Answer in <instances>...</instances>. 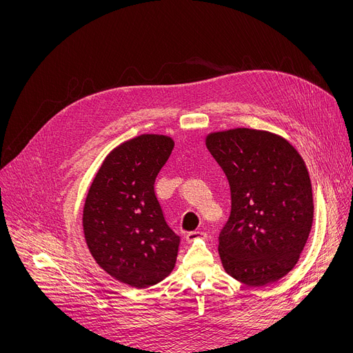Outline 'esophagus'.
Instances as JSON below:
<instances>
[{
  "mask_svg": "<svg viewBox=\"0 0 353 353\" xmlns=\"http://www.w3.org/2000/svg\"><path fill=\"white\" fill-rule=\"evenodd\" d=\"M185 238H187L188 242H193V241H197V239H204V238H207V232H204V231H191V232L187 234Z\"/></svg>",
  "mask_w": 353,
  "mask_h": 353,
  "instance_id": "esophagus-1",
  "label": "esophagus"
}]
</instances>
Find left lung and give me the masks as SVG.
Listing matches in <instances>:
<instances>
[{
	"instance_id": "1",
	"label": "left lung",
	"mask_w": 353,
	"mask_h": 353,
	"mask_svg": "<svg viewBox=\"0 0 353 353\" xmlns=\"http://www.w3.org/2000/svg\"><path fill=\"white\" fill-rule=\"evenodd\" d=\"M207 148L227 174L231 214L218 236L223 269L252 287L290 272L314 218L310 176L285 139L238 128L207 137Z\"/></svg>"
}]
</instances>
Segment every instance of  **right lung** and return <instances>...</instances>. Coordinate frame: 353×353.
Listing matches in <instances>:
<instances>
[{
  "mask_svg": "<svg viewBox=\"0 0 353 353\" xmlns=\"http://www.w3.org/2000/svg\"><path fill=\"white\" fill-rule=\"evenodd\" d=\"M174 142L141 135L115 148L92 180L83 228L97 263L137 288L162 281L174 268L180 236L169 227L156 193V177Z\"/></svg>",
  "mask_w": 353,
  "mask_h": 353,
  "instance_id": "right-lung-1",
  "label": "right lung"
}]
</instances>
